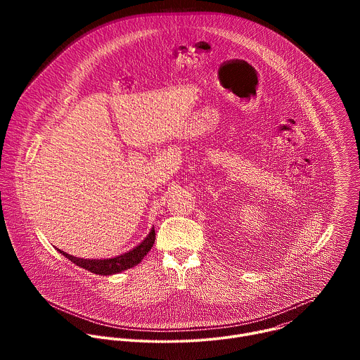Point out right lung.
<instances>
[{
  "mask_svg": "<svg viewBox=\"0 0 360 360\" xmlns=\"http://www.w3.org/2000/svg\"><path fill=\"white\" fill-rule=\"evenodd\" d=\"M153 242H155V229H150V232L148 233V236L134 249H131L129 252H125L122 255L115 256V258L111 259H82V258H77V256H72L61 249L57 248V250L64 255L67 259H70L72 264H75L77 266L89 271L95 275H101V276H110V275H115L120 272H124L129 268H134L135 265H138L143 256H146V253L150 250Z\"/></svg>",
  "mask_w": 360,
  "mask_h": 360,
  "instance_id": "1",
  "label": "right lung"
}]
</instances>
